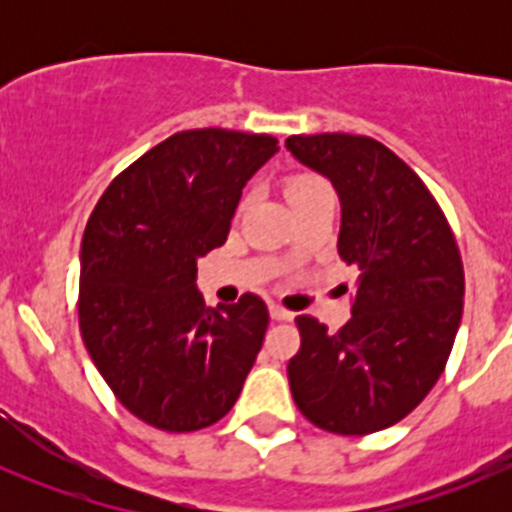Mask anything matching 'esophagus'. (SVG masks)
Masks as SVG:
<instances>
[{
  "mask_svg": "<svg viewBox=\"0 0 512 512\" xmlns=\"http://www.w3.org/2000/svg\"><path fill=\"white\" fill-rule=\"evenodd\" d=\"M270 317L277 319V322H292L294 312H289V309L280 307V304H270Z\"/></svg>",
  "mask_w": 512,
  "mask_h": 512,
  "instance_id": "1",
  "label": "esophagus"
}]
</instances>
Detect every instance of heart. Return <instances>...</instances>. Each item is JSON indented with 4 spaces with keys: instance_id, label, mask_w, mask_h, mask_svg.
Returning a JSON list of instances; mask_svg holds the SVG:
<instances>
[{
    "instance_id": "heart-1",
    "label": "heart",
    "mask_w": 512,
    "mask_h": 512,
    "mask_svg": "<svg viewBox=\"0 0 512 512\" xmlns=\"http://www.w3.org/2000/svg\"><path fill=\"white\" fill-rule=\"evenodd\" d=\"M329 193V185L312 173H297L287 180V198L292 205Z\"/></svg>"
}]
</instances>
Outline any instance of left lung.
Listing matches in <instances>:
<instances>
[{"mask_svg":"<svg viewBox=\"0 0 512 512\" xmlns=\"http://www.w3.org/2000/svg\"><path fill=\"white\" fill-rule=\"evenodd\" d=\"M285 146L332 180L339 257L359 270L352 319L337 334L297 317L289 389L314 426L366 436L409 416L446 369L463 314L461 252L436 198L384 143L319 133Z\"/></svg>","mask_w":512,"mask_h":512,"instance_id":"8db88e82","label":"left lung"}]
</instances>
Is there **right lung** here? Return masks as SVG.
<instances>
[{
  "mask_svg": "<svg viewBox=\"0 0 512 512\" xmlns=\"http://www.w3.org/2000/svg\"><path fill=\"white\" fill-rule=\"evenodd\" d=\"M277 138L175 133L128 165L81 242L79 327L116 399L160 431L213 426L235 406L270 312L257 294L205 307L198 257L220 247L247 180Z\"/></svg>",
  "mask_w": 512,
  "mask_h": 512,
  "instance_id": "add662e5",
  "label": "right lung"
}]
</instances>
